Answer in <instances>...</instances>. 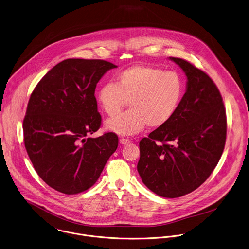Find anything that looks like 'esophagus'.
<instances>
[{"label": "esophagus", "mask_w": 249, "mask_h": 249, "mask_svg": "<svg viewBox=\"0 0 249 249\" xmlns=\"http://www.w3.org/2000/svg\"><path fill=\"white\" fill-rule=\"evenodd\" d=\"M130 142H131L130 140H128V139H125V138H121V139L119 140V142H120L121 144H123V145H125V144H128Z\"/></svg>", "instance_id": "obj_1"}]
</instances>
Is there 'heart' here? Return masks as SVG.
<instances>
[{"label": "heart", "mask_w": 249, "mask_h": 249, "mask_svg": "<svg viewBox=\"0 0 249 249\" xmlns=\"http://www.w3.org/2000/svg\"><path fill=\"white\" fill-rule=\"evenodd\" d=\"M184 92L181 77L152 66L135 65L120 71L115 83L100 87L96 99L102 110L114 115L130 101L131 109L105 123V128L119 136H132L146 125L157 129L174 115Z\"/></svg>", "instance_id": "obj_1"}]
</instances>
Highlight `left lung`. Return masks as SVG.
<instances>
[{"mask_svg": "<svg viewBox=\"0 0 249 249\" xmlns=\"http://www.w3.org/2000/svg\"><path fill=\"white\" fill-rule=\"evenodd\" d=\"M187 76L173 117L140 142L138 171L156 195L176 198L200 187L216 166L226 141V113L213 80L189 61L169 57Z\"/></svg>", "mask_w": 249, "mask_h": 249, "instance_id": "obj_1", "label": "left lung"}]
</instances>
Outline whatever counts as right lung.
<instances>
[{"instance_id":"right-lung-1","label":"right lung","mask_w":249,"mask_h":249,"mask_svg":"<svg viewBox=\"0 0 249 249\" xmlns=\"http://www.w3.org/2000/svg\"><path fill=\"white\" fill-rule=\"evenodd\" d=\"M115 67L102 59H65L31 95L23 121L25 147L38 176L59 193L91 188L118 146L114 133L87 138L101 126L97 83Z\"/></svg>"}]
</instances>
